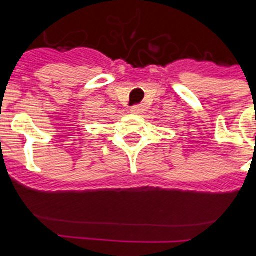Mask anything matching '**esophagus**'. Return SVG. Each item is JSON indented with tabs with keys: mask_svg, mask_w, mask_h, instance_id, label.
I'll return each instance as SVG.
<instances>
[{
	"mask_svg": "<svg viewBox=\"0 0 256 256\" xmlns=\"http://www.w3.org/2000/svg\"><path fill=\"white\" fill-rule=\"evenodd\" d=\"M130 111H131V114H142L144 110H142V106H134V107H131Z\"/></svg>",
	"mask_w": 256,
	"mask_h": 256,
	"instance_id": "obj_1",
	"label": "esophagus"
}]
</instances>
